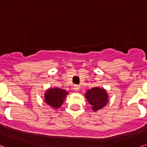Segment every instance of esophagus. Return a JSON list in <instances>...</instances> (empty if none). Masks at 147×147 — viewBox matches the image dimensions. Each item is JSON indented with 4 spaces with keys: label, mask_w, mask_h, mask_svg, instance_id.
Wrapping results in <instances>:
<instances>
[{
    "label": "esophagus",
    "mask_w": 147,
    "mask_h": 147,
    "mask_svg": "<svg viewBox=\"0 0 147 147\" xmlns=\"http://www.w3.org/2000/svg\"><path fill=\"white\" fill-rule=\"evenodd\" d=\"M73 89L75 90V91H78V90L80 89V86H79V85H75L73 86Z\"/></svg>",
    "instance_id": "1"
}]
</instances>
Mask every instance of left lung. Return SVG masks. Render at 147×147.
Wrapping results in <instances>:
<instances>
[{
	"instance_id": "1",
	"label": "left lung",
	"mask_w": 147,
	"mask_h": 147,
	"mask_svg": "<svg viewBox=\"0 0 147 147\" xmlns=\"http://www.w3.org/2000/svg\"><path fill=\"white\" fill-rule=\"evenodd\" d=\"M86 97L94 111L105 106L108 102V95L105 90L97 87L88 90L86 93Z\"/></svg>"
}]
</instances>
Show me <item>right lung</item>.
Masks as SVG:
<instances>
[{
  "label": "right lung",
  "mask_w": 147,
  "mask_h": 147,
  "mask_svg": "<svg viewBox=\"0 0 147 147\" xmlns=\"http://www.w3.org/2000/svg\"><path fill=\"white\" fill-rule=\"evenodd\" d=\"M67 92L59 88H50L45 94V102L53 108H58L62 105Z\"/></svg>",
  "instance_id": "obj_1"
}]
</instances>
